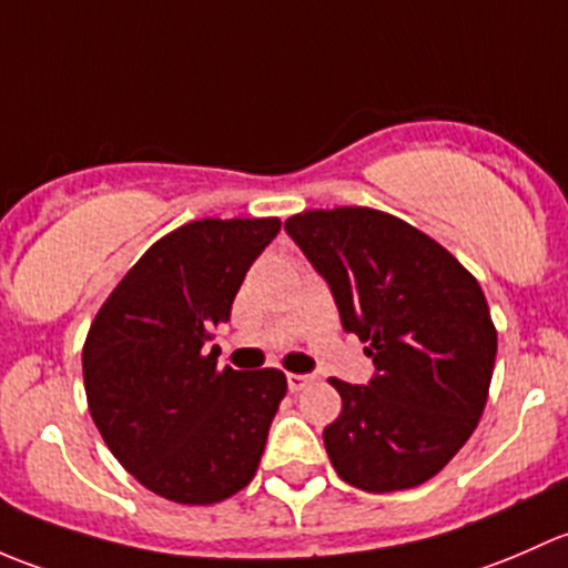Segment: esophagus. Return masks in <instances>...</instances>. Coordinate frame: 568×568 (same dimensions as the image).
I'll return each instance as SVG.
<instances>
[{
  "mask_svg": "<svg viewBox=\"0 0 568 568\" xmlns=\"http://www.w3.org/2000/svg\"><path fill=\"white\" fill-rule=\"evenodd\" d=\"M308 383H312V377H308V374H295V372L286 374V385H290L292 394H297V390H303Z\"/></svg>",
  "mask_w": 568,
  "mask_h": 568,
  "instance_id": "34e87169",
  "label": "esophagus"
}]
</instances>
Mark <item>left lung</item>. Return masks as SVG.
<instances>
[{"label": "left lung", "instance_id": "left-lung-1", "mask_svg": "<svg viewBox=\"0 0 568 568\" xmlns=\"http://www.w3.org/2000/svg\"><path fill=\"white\" fill-rule=\"evenodd\" d=\"M284 230L374 364L366 385L331 379L342 396L323 432L331 465L366 493L429 481L487 405L498 333L481 286L440 243L379 210H308Z\"/></svg>", "mask_w": 568, "mask_h": 568}]
</instances>
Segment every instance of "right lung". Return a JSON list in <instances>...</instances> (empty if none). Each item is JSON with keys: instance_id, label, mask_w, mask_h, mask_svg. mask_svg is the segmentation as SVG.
<instances>
[{"instance_id": "1", "label": "right lung", "mask_w": 568, "mask_h": 568, "mask_svg": "<svg viewBox=\"0 0 568 568\" xmlns=\"http://www.w3.org/2000/svg\"><path fill=\"white\" fill-rule=\"evenodd\" d=\"M278 219H202L144 251L92 320L84 388L116 462L161 498L207 506L254 478L286 394L278 369H219L226 323Z\"/></svg>"}]
</instances>
